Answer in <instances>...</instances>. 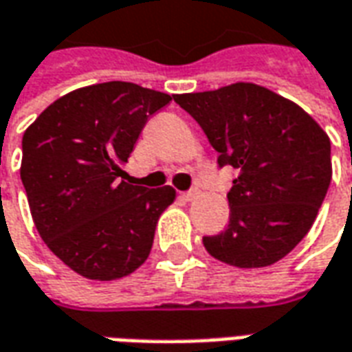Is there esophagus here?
I'll return each mask as SVG.
<instances>
[{
    "instance_id": "34e87169",
    "label": "esophagus",
    "mask_w": 352,
    "mask_h": 352,
    "mask_svg": "<svg viewBox=\"0 0 352 352\" xmlns=\"http://www.w3.org/2000/svg\"><path fill=\"white\" fill-rule=\"evenodd\" d=\"M198 196V190H190V192H184L183 194V198L186 199V201H192V199L196 198Z\"/></svg>"
}]
</instances>
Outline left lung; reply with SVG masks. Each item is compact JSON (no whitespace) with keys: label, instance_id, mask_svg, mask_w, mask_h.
I'll list each match as a JSON object with an SVG mask.
<instances>
[{"label":"left lung","instance_id":"1","mask_svg":"<svg viewBox=\"0 0 352 352\" xmlns=\"http://www.w3.org/2000/svg\"><path fill=\"white\" fill-rule=\"evenodd\" d=\"M173 100L204 128L219 164L237 171L228 226L204 237L206 251L241 270L285 258L311 230L332 181L328 133L294 101L254 82Z\"/></svg>","mask_w":352,"mask_h":352}]
</instances>
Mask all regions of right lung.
<instances>
[{"instance_id": "right-lung-1", "label": "right lung", "mask_w": 352, "mask_h": 352, "mask_svg": "<svg viewBox=\"0 0 352 352\" xmlns=\"http://www.w3.org/2000/svg\"><path fill=\"white\" fill-rule=\"evenodd\" d=\"M173 96L111 80L58 98L24 131L20 179L39 236L69 270L122 279L145 264L173 186L126 183L148 116Z\"/></svg>"}]
</instances>
